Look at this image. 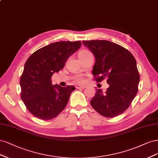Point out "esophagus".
Returning <instances> with one entry per match:
<instances>
[{"instance_id":"obj_1","label":"esophagus","mask_w":158,"mask_h":158,"mask_svg":"<svg viewBox=\"0 0 158 158\" xmlns=\"http://www.w3.org/2000/svg\"><path fill=\"white\" fill-rule=\"evenodd\" d=\"M75 88L77 89H85V86H79V85H77L75 86Z\"/></svg>"}]
</instances>
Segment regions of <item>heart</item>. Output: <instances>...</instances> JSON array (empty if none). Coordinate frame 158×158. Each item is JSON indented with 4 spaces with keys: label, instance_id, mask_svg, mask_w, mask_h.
<instances>
[{
    "label": "heart",
    "instance_id": "b5f03b06",
    "mask_svg": "<svg viewBox=\"0 0 158 158\" xmlns=\"http://www.w3.org/2000/svg\"><path fill=\"white\" fill-rule=\"evenodd\" d=\"M89 52H90L87 51V50H82V51L79 52L78 56H79V57L82 56H84V55H85L86 54H87V53H89ZM75 81L77 83H83L84 81H85V79H84V77H83V76H81V75H77V76H76V77H75Z\"/></svg>",
    "mask_w": 158,
    "mask_h": 158
}]
</instances>
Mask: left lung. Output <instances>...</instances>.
<instances>
[{
    "label": "left lung",
    "mask_w": 158,
    "mask_h": 158,
    "mask_svg": "<svg viewBox=\"0 0 158 158\" xmlns=\"http://www.w3.org/2000/svg\"><path fill=\"white\" fill-rule=\"evenodd\" d=\"M95 56L93 74L96 82L107 78L104 93L97 89L90 104L98 114L114 118L129 108L138 92L140 75L136 60L128 50L106 40H83Z\"/></svg>",
    "instance_id": "obj_1"
}]
</instances>
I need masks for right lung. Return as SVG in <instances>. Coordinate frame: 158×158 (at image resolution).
Instances as JSON below:
<instances>
[{"mask_svg": "<svg viewBox=\"0 0 158 158\" xmlns=\"http://www.w3.org/2000/svg\"><path fill=\"white\" fill-rule=\"evenodd\" d=\"M81 46V41L53 43L37 50L26 61L19 81L21 98L35 117L52 119L65 108L75 87L53 85L51 77L64 68L68 58Z\"/></svg>", "mask_w": 158, "mask_h": 158, "instance_id": "right-lung-1", "label": "right lung"}]
</instances>
